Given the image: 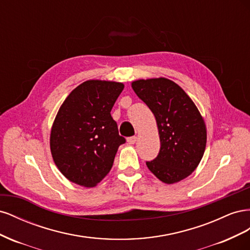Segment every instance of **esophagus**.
<instances>
[{
  "label": "esophagus",
  "instance_id": "esophagus-1",
  "mask_svg": "<svg viewBox=\"0 0 250 250\" xmlns=\"http://www.w3.org/2000/svg\"><path fill=\"white\" fill-rule=\"evenodd\" d=\"M135 142H137V137H130L127 139V143L129 144V145H133Z\"/></svg>",
  "mask_w": 250,
  "mask_h": 250
}]
</instances>
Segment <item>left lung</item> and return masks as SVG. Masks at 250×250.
Wrapping results in <instances>:
<instances>
[{
	"instance_id": "8db88e82",
	"label": "left lung",
	"mask_w": 250,
	"mask_h": 250,
	"mask_svg": "<svg viewBox=\"0 0 250 250\" xmlns=\"http://www.w3.org/2000/svg\"><path fill=\"white\" fill-rule=\"evenodd\" d=\"M132 88L153 112L161 149L148 169L166 184L188 177L197 168L207 145L206 124L185 90L166 78L138 80Z\"/></svg>"
}]
</instances>
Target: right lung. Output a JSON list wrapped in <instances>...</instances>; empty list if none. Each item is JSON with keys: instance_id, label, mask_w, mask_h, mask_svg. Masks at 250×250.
<instances>
[{"instance_id": "1", "label": "right lung", "mask_w": 250, "mask_h": 250, "mask_svg": "<svg viewBox=\"0 0 250 250\" xmlns=\"http://www.w3.org/2000/svg\"><path fill=\"white\" fill-rule=\"evenodd\" d=\"M123 88L120 82L88 80L60 106L51 130V152L73 183L94 187L110 171L119 146L126 142L110 115Z\"/></svg>"}]
</instances>
